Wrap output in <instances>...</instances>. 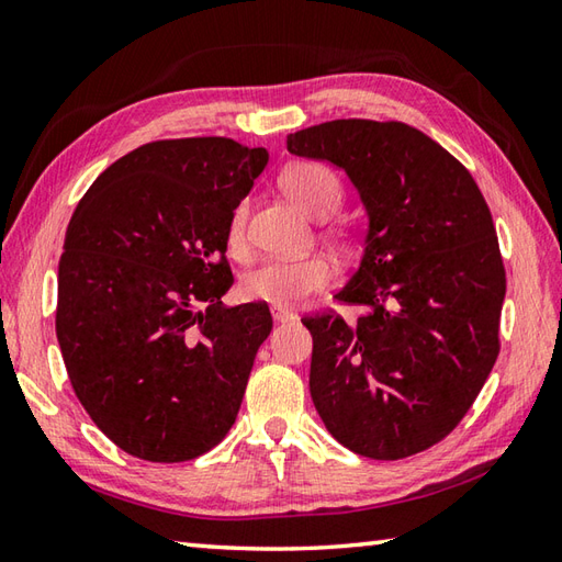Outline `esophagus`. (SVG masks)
I'll use <instances>...</instances> for the list:
<instances>
[{
	"label": "esophagus",
	"instance_id": "esophagus-1",
	"mask_svg": "<svg viewBox=\"0 0 562 562\" xmlns=\"http://www.w3.org/2000/svg\"><path fill=\"white\" fill-rule=\"evenodd\" d=\"M272 318H274V324H290L294 316L288 314V312H282V308H272Z\"/></svg>",
	"mask_w": 562,
	"mask_h": 562
}]
</instances>
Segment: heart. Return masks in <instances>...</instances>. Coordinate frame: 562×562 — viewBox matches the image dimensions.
<instances>
[{
    "label": "heart",
    "instance_id": "b5f03b06",
    "mask_svg": "<svg viewBox=\"0 0 562 562\" xmlns=\"http://www.w3.org/2000/svg\"><path fill=\"white\" fill-rule=\"evenodd\" d=\"M280 186L296 205L312 217H328L336 212L345 195V186L340 176L330 166L321 161H294L280 176ZM246 202L229 214L226 224V241L229 248H244L246 241ZM333 280V268L328 260L318 256H308L300 260H266L258 268L244 274L241 296L248 302H262L274 308H292L306 300L308 294L326 290Z\"/></svg>",
    "mask_w": 562,
    "mask_h": 562
}]
</instances>
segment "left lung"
<instances>
[{
    "label": "left lung",
    "mask_w": 562,
    "mask_h": 562,
    "mask_svg": "<svg viewBox=\"0 0 562 562\" xmlns=\"http://www.w3.org/2000/svg\"><path fill=\"white\" fill-rule=\"evenodd\" d=\"M288 149L345 169L369 214L360 268L333 296L360 318H302L321 420L369 459L435 447L499 355L507 278L491 207L459 159L398 121L321 123L290 135Z\"/></svg>",
    "instance_id": "8db88e82"
}]
</instances>
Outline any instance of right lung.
Masks as SVG:
<instances>
[{
  "instance_id": "add662e5",
  "label": "right lung",
  "mask_w": 562,
  "mask_h": 562,
  "mask_svg": "<svg viewBox=\"0 0 562 562\" xmlns=\"http://www.w3.org/2000/svg\"><path fill=\"white\" fill-rule=\"evenodd\" d=\"M266 164V149L229 137L149 142L71 214L57 342L83 411L130 457L198 459L236 420L272 316L260 302L222 304L226 224Z\"/></svg>"
}]
</instances>
